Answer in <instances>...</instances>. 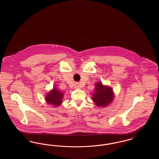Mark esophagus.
<instances>
[{"instance_id": "esophagus-1", "label": "esophagus", "mask_w": 159, "mask_h": 159, "mask_svg": "<svg viewBox=\"0 0 159 159\" xmlns=\"http://www.w3.org/2000/svg\"><path fill=\"white\" fill-rule=\"evenodd\" d=\"M75 88H77V89H80V86L79 83H76V84H75Z\"/></svg>"}]
</instances>
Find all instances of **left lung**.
<instances>
[{
  "instance_id": "obj_1",
  "label": "left lung",
  "mask_w": 159,
  "mask_h": 159,
  "mask_svg": "<svg viewBox=\"0 0 159 159\" xmlns=\"http://www.w3.org/2000/svg\"><path fill=\"white\" fill-rule=\"evenodd\" d=\"M113 89L110 86L103 85L102 82L97 83L95 92L92 95V100L97 107H106L113 101Z\"/></svg>"
}]
</instances>
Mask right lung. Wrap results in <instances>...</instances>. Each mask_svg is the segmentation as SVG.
<instances>
[{
    "label": "right lung",
    "instance_id": "right-lung-1",
    "mask_svg": "<svg viewBox=\"0 0 159 159\" xmlns=\"http://www.w3.org/2000/svg\"><path fill=\"white\" fill-rule=\"evenodd\" d=\"M64 93L58 91L57 88L53 87L51 91H49L46 95L45 100L48 104L52 105L54 107H58L62 102V98Z\"/></svg>",
    "mask_w": 159,
    "mask_h": 159
}]
</instances>
